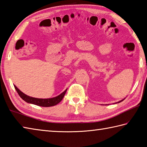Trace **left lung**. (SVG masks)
<instances>
[{
  "label": "left lung",
  "mask_w": 147,
  "mask_h": 147,
  "mask_svg": "<svg viewBox=\"0 0 147 147\" xmlns=\"http://www.w3.org/2000/svg\"><path fill=\"white\" fill-rule=\"evenodd\" d=\"M125 99H122V100H120V101H119V102H116V103H119V102H122V100H124Z\"/></svg>",
  "instance_id": "8db88e82"
}]
</instances>
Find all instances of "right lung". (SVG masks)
I'll return each mask as SVG.
<instances>
[{
	"label": "right lung",
	"instance_id": "obj_1",
	"mask_svg": "<svg viewBox=\"0 0 147 147\" xmlns=\"http://www.w3.org/2000/svg\"><path fill=\"white\" fill-rule=\"evenodd\" d=\"M14 86L16 92H18L19 96H20V97H21L23 100H24L25 102H27L28 103H30V104L35 105L37 106H42V107H50V106H53L57 105L62 100L63 97H64L65 96L66 91H67V89H66V90H65L62 93L59 95V96H57L55 97H52V98L39 99V98H36V97H32L27 96V95L23 93L21 90H20L15 85Z\"/></svg>",
	"mask_w": 147,
	"mask_h": 147
}]
</instances>
